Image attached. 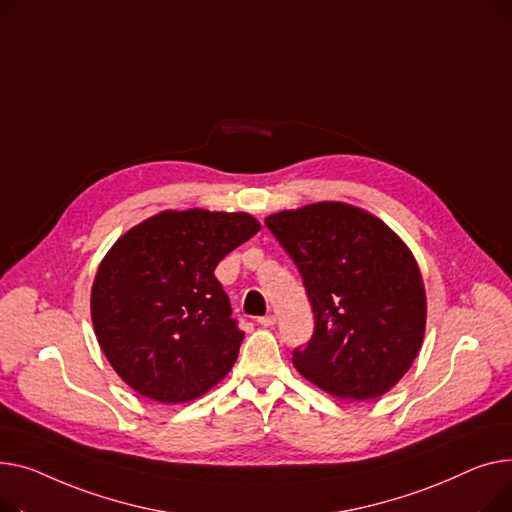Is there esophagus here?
I'll use <instances>...</instances> for the list:
<instances>
[{
	"mask_svg": "<svg viewBox=\"0 0 512 512\" xmlns=\"http://www.w3.org/2000/svg\"><path fill=\"white\" fill-rule=\"evenodd\" d=\"M275 322H277V318H275L273 314H268V316H262V318H258V324H260V326H264V328L273 326Z\"/></svg>",
	"mask_w": 512,
	"mask_h": 512,
	"instance_id": "esophagus-1",
	"label": "esophagus"
}]
</instances>
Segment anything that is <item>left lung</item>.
I'll return each instance as SVG.
<instances>
[{"instance_id":"1","label":"left lung","mask_w":512,"mask_h":512,"mask_svg":"<svg viewBox=\"0 0 512 512\" xmlns=\"http://www.w3.org/2000/svg\"><path fill=\"white\" fill-rule=\"evenodd\" d=\"M293 258L314 312V335L291 362L339 399L388 393L426 333V287L411 250L384 221L347 202H314L264 219Z\"/></svg>"}]
</instances>
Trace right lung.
Wrapping results in <instances>:
<instances>
[{"instance_id": "obj_1", "label": "right lung", "mask_w": 512, "mask_h": 512, "mask_svg": "<svg viewBox=\"0 0 512 512\" xmlns=\"http://www.w3.org/2000/svg\"><path fill=\"white\" fill-rule=\"evenodd\" d=\"M258 231L248 213L161 210L109 248L90 318L107 362L138 395L188 403L229 374L244 333L215 268Z\"/></svg>"}]
</instances>
